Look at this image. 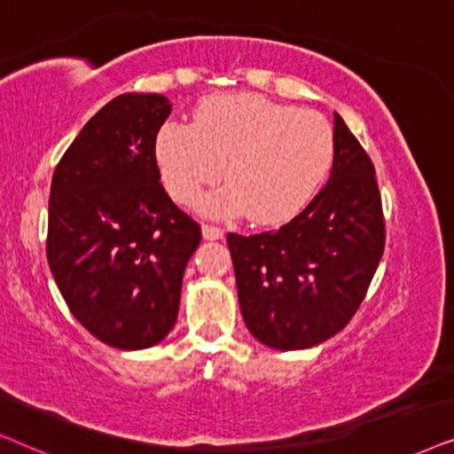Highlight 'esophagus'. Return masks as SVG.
Here are the masks:
<instances>
[{"instance_id":"esophagus-1","label":"esophagus","mask_w":454,"mask_h":454,"mask_svg":"<svg viewBox=\"0 0 454 454\" xmlns=\"http://www.w3.org/2000/svg\"><path fill=\"white\" fill-rule=\"evenodd\" d=\"M201 232H203V239H205V240H220V239H223V231H222V228L211 226V223H203Z\"/></svg>"}]
</instances>
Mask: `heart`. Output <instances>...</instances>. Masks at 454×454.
<instances>
[{
	"label": "heart",
	"instance_id": "obj_1",
	"mask_svg": "<svg viewBox=\"0 0 454 454\" xmlns=\"http://www.w3.org/2000/svg\"><path fill=\"white\" fill-rule=\"evenodd\" d=\"M153 155L174 201L189 205L203 186H226L199 201L214 217L247 214L262 226L299 215L328 176L334 135L316 112L276 104L255 93L205 97L192 126L166 122Z\"/></svg>",
	"mask_w": 454,
	"mask_h": 454
}]
</instances>
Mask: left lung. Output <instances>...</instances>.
<instances>
[{
    "instance_id": "left-lung-1",
    "label": "left lung",
    "mask_w": 454,
    "mask_h": 454,
    "mask_svg": "<svg viewBox=\"0 0 454 454\" xmlns=\"http://www.w3.org/2000/svg\"><path fill=\"white\" fill-rule=\"evenodd\" d=\"M240 313L259 342L301 350L328 340L355 316L384 253L376 170L334 114L328 183L280 231L228 234Z\"/></svg>"
}]
</instances>
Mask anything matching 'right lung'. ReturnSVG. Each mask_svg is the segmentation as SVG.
<instances>
[{"mask_svg":"<svg viewBox=\"0 0 454 454\" xmlns=\"http://www.w3.org/2000/svg\"><path fill=\"white\" fill-rule=\"evenodd\" d=\"M172 104L124 93L78 132L53 172L47 262L72 316L114 348L161 342L178 317L201 228L160 184L153 141Z\"/></svg>","mask_w":454,"mask_h":454,"instance_id":"add662e5","label":"right lung"}]
</instances>
